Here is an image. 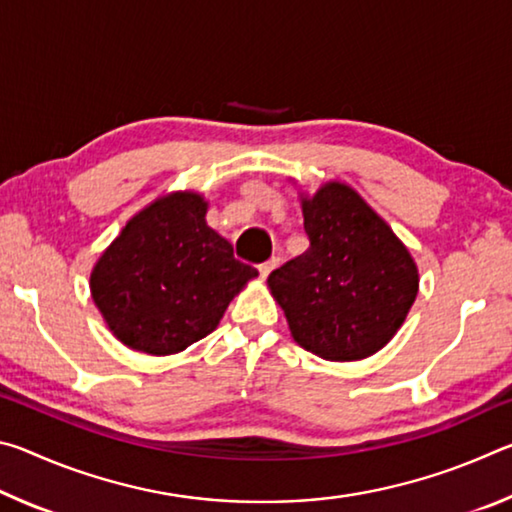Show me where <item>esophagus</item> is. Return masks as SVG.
<instances>
[{
	"mask_svg": "<svg viewBox=\"0 0 512 512\" xmlns=\"http://www.w3.org/2000/svg\"><path fill=\"white\" fill-rule=\"evenodd\" d=\"M277 264H280V259H277V257H271V259H268V262L259 264V275H262L264 280H266V277L271 275V271H273V268H275Z\"/></svg>",
	"mask_w": 512,
	"mask_h": 512,
	"instance_id": "1",
	"label": "esophagus"
}]
</instances>
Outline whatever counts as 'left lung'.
<instances>
[{
  "mask_svg": "<svg viewBox=\"0 0 512 512\" xmlns=\"http://www.w3.org/2000/svg\"><path fill=\"white\" fill-rule=\"evenodd\" d=\"M309 248L268 275L293 341L327 361L384 348L418 296V266L388 223L343 183L302 198Z\"/></svg>",
  "mask_w": 512,
  "mask_h": 512,
  "instance_id": "8db88e82",
  "label": "left lung"
}]
</instances>
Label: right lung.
Instances as JSON below:
<instances>
[{
  "instance_id": "right-lung-1",
  "label": "right lung",
  "mask_w": 512,
  "mask_h": 512,
  "mask_svg": "<svg viewBox=\"0 0 512 512\" xmlns=\"http://www.w3.org/2000/svg\"><path fill=\"white\" fill-rule=\"evenodd\" d=\"M201 194L173 192L124 225L90 275L94 305L137 352L176 354L214 332L230 300L257 277L205 221Z\"/></svg>"
}]
</instances>
